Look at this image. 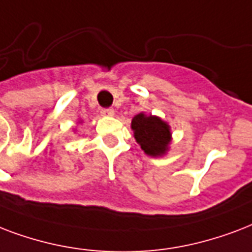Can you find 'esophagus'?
<instances>
[{
	"label": "esophagus",
	"instance_id": "obj_1",
	"mask_svg": "<svg viewBox=\"0 0 252 252\" xmlns=\"http://www.w3.org/2000/svg\"><path fill=\"white\" fill-rule=\"evenodd\" d=\"M101 113L104 114V116H114V109L112 108H105L101 110Z\"/></svg>",
	"mask_w": 252,
	"mask_h": 252
}]
</instances>
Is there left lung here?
Masks as SVG:
<instances>
[{"label": "left lung", "instance_id": "left-lung-1", "mask_svg": "<svg viewBox=\"0 0 252 252\" xmlns=\"http://www.w3.org/2000/svg\"><path fill=\"white\" fill-rule=\"evenodd\" d=\"M131 128L136 142L150 157H160L168 150L171 131L168 125L160 118L140 113L132 118Z\"/></svg>", "mask_w": 252, "mask_h": 252}]
</instances>
